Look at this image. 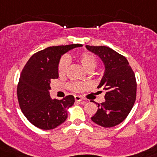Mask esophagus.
<instances>
[{
  "label": "esophagus",
  "instance_id": "obj_1",
  "mask_svg": "<svg viewBox=\"0 0 157 157\" xmlns=\"http://www.w3.org/2000/svg\"><path fill=\"white\" fill-rule=\"evenodd\" d=\"M75 101H77V102H80V101L83 100V98L82 96H80V95H75Z\"/></svg>",
  "mask_w": 157,
  "mask_h": 157
}]
</instances>
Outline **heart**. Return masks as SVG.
Segmentation results:
<instances>
[{"instance_id":"b5f03b06","label":"heart","mask_w":157,"mask_h":157,"mask_svg":"<svg viewBox=\"0 0 157 157\" xmlns=\"http://www.w3.org/2000/svg\"><path fill=\"white\" fill-rule=\"evenodd\" d=\"M77 58L82 67L87 71H92L97 66V58L92 53L82 52L78 55ZM68 67H69V59L66 57L61 58L60 62L58 63V74L60 75H64L68 70ZM86 86L87 84L83 82H71L69 84L70 89L76 92L83 90Z\"/></svg>"}]
</instances>
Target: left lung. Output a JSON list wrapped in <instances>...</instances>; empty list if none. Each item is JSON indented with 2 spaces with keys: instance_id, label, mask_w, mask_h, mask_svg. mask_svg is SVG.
Listing matches in <instances>:
<instances>
[{
  "instance_id": "obj_1",
  "label": "left lung",
  "mask_w": 157,
  "mask_h": 157,
  "mask_svg": "<svg viewBox=\"0 0 157 157\" xmlns=\"http://www.w3.org/2000/svg\"><path fill=\"white\" fill-rule=\"evenodd\" d=\"M101 58L105 67L98 88L106 90L105 99L98 103L91 120L103 128L115 127L130 113L136 98V80L127 58L107 46H86Z\"/></svg>"
}]
</instances>
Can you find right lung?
Returning a JSON list of instances; mask_svg holds the SVG:
<instances>
[{
	"label": "right lung",
	"mask_w": 157,
	"mask_h": 157,
	"mask_svg": "<svg viewBox=\"0 0 157 157\" xmlns=\"http://www.w3.org/2000/svg\"><path fill=\"white\" fill-rule=\"evenodd\" d=\"M81 44L51 46L32 55L25 65L17 85L19 106L31 124L43 130H50L64 123L67 109L75 103L73 95L61 100L51 99L50 80L58 78L61 56Z\"/></svg>",
	"instance_id": "1"
}]
</instances>
